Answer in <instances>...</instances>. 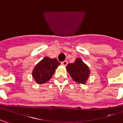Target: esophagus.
Segmentation results:
<instances>
[{
	"mask_svg": "<svg viewBox=\"0 0 123 123\" xmlns=\"http://www.w3.org/2000/svg\"><path fill=\"white\" fill-rule=\"evenodd\" d=\"M61 64L63 65V66H66L68 65V61H64L61 62Z\"/></svg>",
	"mask_w": 123,
	"mask_h": 123,
	"instance_id": "1",
	"label": "esophagus"
}]
</instances>
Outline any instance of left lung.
<instances>
[{"instance_id": "8db88e82", "label": "left lung", "mask_w": 123, "mask_h": 123, "mask_svg": "<svg viewBox=\"0 0 123 123\" xmlns=\"http://www.w3.org/2000/svg\"><path fill=\"white\" fill-rule=\"evenodd\" d=\"M66 69L74 81L79 83H86L90 75L88 67L80 58H77L74 62L69 63Z\"/></svg>"}]
</instances>
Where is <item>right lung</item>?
Wrapping results in <instances>:
<instances>
[{
    "label": "right lung",
    "instance_id": "add662e5",
    "mask_svg": "<svg viewBox=\"0 0 123 123\" xmlns=\"http://www.w3.org/2000/svg\"><path fill=\"white\" fill-rule=\"evenodd\" d=\"M61 63L56 58L44 57L39 62L33 71V77L37 83L42 84L48 81L55 72V69Z\"/></svg>",
    "mask_w": 123,
    "mask_h": 123
}]
</instances>
